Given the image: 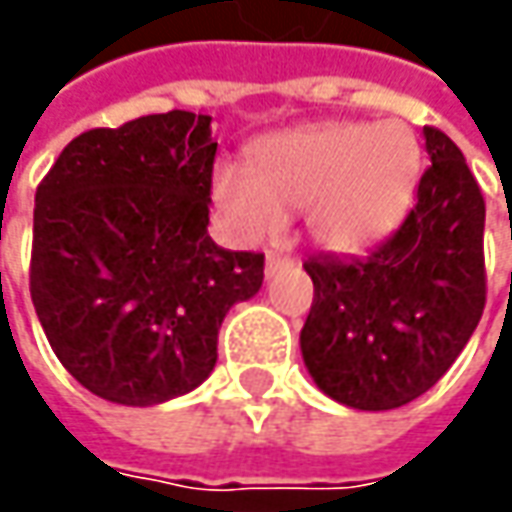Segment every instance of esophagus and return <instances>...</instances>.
I'll return each instance as SVG.
<instances>
[{
  "instance_id": "34e87169",
  "label": "esophagus",
  "mask_w": 512,
  "mask_h": 512,
  "mask_svg": "<svg viewBox=\"0 0 512 512\" xmlns=\"http://www.w3.org/2000/svg\"><path fill=\"white\" fill-rule=\"evenodd\" d=\"M287 262H290L287 256L276 253V250H270V253H267V262H265V273H267V276H273V273H276L279 267H285Z\"/></svg>"
}]
</instances>
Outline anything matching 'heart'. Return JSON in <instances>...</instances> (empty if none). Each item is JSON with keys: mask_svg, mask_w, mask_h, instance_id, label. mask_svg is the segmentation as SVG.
Listing matches in <instances>:
<instances>
[{"mask_svg": "<svg viewBox=\"0 0 512 512\" xmlns=\"http://www.w3.org/2000/svg\"><path fill=\"white\" fill-rule=\"evenodd\" d=\"M422 168V142L399 119L322 122L256 142L250 168L219 162L210 190L242 242H265L282 233L287 213L307 210L316 245L359 253L399 227Z\"/></svg>", "mask_w": 512, "mask_h": 512, "instance_id": "b5f03b06", "label": "heart"}]
</instances>
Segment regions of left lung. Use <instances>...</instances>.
I'll return each instance as SVG.
<instances>
[{"label":"left lung","instance_id":"1","mask_svg":"<svg viewBox=\"0 0 512 512\" xmlns=\"http://www.w3.org/2000/svg\"><path fill=\"white\" fill-rule=\"evenodd\" d=\"M430 168L402 227L364 259L316 256L302 359L319 390L393 410L442 379L484 310V199L462 150L424 128Z\"/></svg>","mask_w":512,"mask_h":512}]
</instances>
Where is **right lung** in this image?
Returning a JSON list of instances; mask_svg holds the SVG:
<instances>
[{
	"label": "right lung",
	"mask_w": 512,
	"mask_h": 512,
	"mask_svg": "<svg viewBox=\"0 0 512 512\" xmlns=\"http://www.w3.org/2000/svg\"><path fill=\"white\" fill-rule=\"evenodd\" d=\"M213 159L210 116L168 110L76 136L36 187L30 299L99 399L153 407L199 387L227 310L262 287V253L207 236Z\"/></svg>",
	"instance_id": "add662e5"
}]
</instances>
